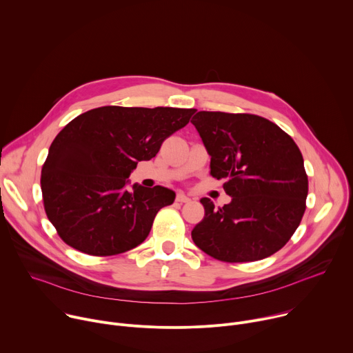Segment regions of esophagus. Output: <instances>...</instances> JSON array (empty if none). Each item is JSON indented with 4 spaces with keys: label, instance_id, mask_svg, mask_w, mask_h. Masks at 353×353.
Wrapping results in <instances>:
<instances>
[{
    "label": "esophagus",
    "instance_id": "esophagus-1",
    "mask_svg": "<svg viewBox=\"0 0 353 353\" xmlns=\"http://www.w3.org/2000/svg\"><path fill=\"white\" fill-rule=\"evenodd\" d=\"M176 201H177V203H180V204H185V203H190L191 198H188L184 192H179L176 195Z\"/></svg>",
    "mask_w": 353,
    "mask_h": 353
}]
</instances>
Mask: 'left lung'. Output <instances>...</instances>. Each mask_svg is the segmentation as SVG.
Segmentation results:
<instances>
[{
  "label": "left lung",
  "mask_w": 353,
  "mask_h": 353,
  "mask_svg": "<svg viewBox=\"0 0 353 353\" xmlns=\"http://www.w3.org/2000/svg\"><path fill=\"white\" fill-rule=\"evenodd\" d=\"M191 123L211 155V176L226 179L223 190L232 196L219 208L201 199L205 216L191 232L194 243L225 263L272 256L306 211L309 180L299 146L256 114L198 112Z\"/></svg>",
  "instance_id": "8db88e82"
}]
</instances>
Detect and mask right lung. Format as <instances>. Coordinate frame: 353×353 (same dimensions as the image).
Returning <instances> with one entry per match:
<instances>
[{
    "label": "right lung",
    "mask_w": 353,
    "mask_h": 353,
    "mask_svg": "<svg viewBox=\"0 0 353 353\" xmlns=\"http://www.w3.org/2000/svg\"><path fill=\"white\" fill-rule=\"evenodd\" d=\"M195 109L103 106L70 121L41 168L43 205L64 243L108 257L139 245L176 194L165 187L125 190L138 162L157 157Z\"/></svg>",
    "instance_id": "add662e5"
}]
</instances>
